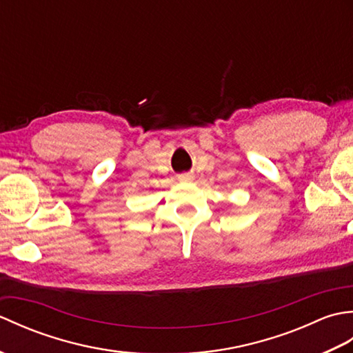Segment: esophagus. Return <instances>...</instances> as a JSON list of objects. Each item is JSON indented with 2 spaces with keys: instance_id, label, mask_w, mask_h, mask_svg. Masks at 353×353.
I'll list each match as a JSON object with an SVG mask.
<instances>
[{
  "instance_id": "1",
  "label": "esophagus",
  "mask_w": 353,
  "mask_h": 353,
  "mask_svg": "<svg viewBox=\"0 0 353 353\" xmlns=\"http://www.w3.org/2000/svg\"><path fill=\"white\" fill-rule=\"evenodd\" d=\"M179 179H181V181H185V182H190V181H192V176L191 174H181V176H179Z\"/></svg>"
}]
</instances>
